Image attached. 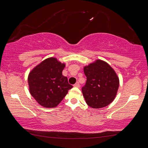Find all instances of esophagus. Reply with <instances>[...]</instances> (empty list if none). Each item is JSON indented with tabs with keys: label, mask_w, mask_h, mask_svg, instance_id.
Wrapping results in <instances>:
<instances>
[{
	"label": "esophagus",
	"mask_w": 148,
	"mask_h": 148,
	"mask_svg": "<svg viewBox=\"0 0 148 148\" xmlns=\"http://www.w3.org/2000/svg\"><path fill=\"white\" fill-rule=\"evenodd\" d=\"M74 87H76V88H79V87L80 86V84L77 82V83H76L74 85Z\"/></svg>",
	"instance_id": "34e87169"
}]
</instances>
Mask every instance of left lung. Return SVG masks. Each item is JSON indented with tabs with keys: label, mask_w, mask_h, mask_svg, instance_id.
Masks as SVG:
<instances>
[{
	"label": "left lung",
	"mask_w": 148,
	"mask_h": 148,
	"mask_svg": "<svg viewBox=\"0 0 148 148\" xmlns=\"http://www.w3.org/2000/svg\"><path fill=\"white\" fill-rule=\"evenodd\" d=\"M87 77L82 92L86 103L95 109L108 106L115 99L119 86V79L108 63L97 60L84 67Z\"/></svg>",
	"instance_id": "1"
}]
</instances>
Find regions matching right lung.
<instances>
[{"instance_id": "obj_1", "label": "right lung", "mask_w": 148, "mask_h": 148, "mask_svg": "<svg viewBox=\"0 0 148 148\" xmlns=\"http://www.w3.org/2000/svg\"><path fill=\"white\" fill-rule=\"evenodd\" d=\"M65 65L56 58H47L36 66L28 76L29 92L40 106L55 108L73 88L62 74Z\"/></svg>"}]
</instances>
